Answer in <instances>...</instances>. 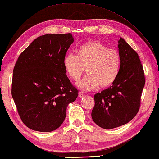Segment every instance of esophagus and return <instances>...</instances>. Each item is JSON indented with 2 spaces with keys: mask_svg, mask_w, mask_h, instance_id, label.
I'll use <instances>...</instances> for the list:
<instances>
[{
  "mask_svg": "<svg viewBox=\"0 0 159 159\" xmlns=\"http://www.w3.org/2000/svg\"><path fill=\"white\" fill-rule=\"evenodd\" d=\"M85 96V94H84V93L83 92H80L79 93V96L80 98H83V97H84V96Z\"/></svg>",
  "mask_w": 159,
  "mask_h": 159,
  "instance_id": "1",
  "label": "esophagus"
}]
</instances>
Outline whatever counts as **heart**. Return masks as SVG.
I'll use <instances>...</instances> for the list:
<instances>
[{
	"instance_id": "heart-1",
	"label": "heart",
	"mask_w": 159,
	"mask_h": 159,
	"mask_svg": "<svg viewBox=\"0 0 159 159\" xmlns=\"http://www.w3.org/2000/svg\"><path fill=\"white\" fill-rule=\"evenodd\" d=\"M65 72L71 79L78 80L85 67L86 75L77 83L84 91L95 89L99 85L106 88L119 76L121 58L116 49L107 48L102 43L92 40L80 45L76 55L67 54L63 58Z\"/></svg>"
}]
</instances>
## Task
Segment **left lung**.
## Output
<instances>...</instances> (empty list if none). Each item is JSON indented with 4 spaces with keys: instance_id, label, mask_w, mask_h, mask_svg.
<instances>
[{
    "instance_id": "8db88e82",
    "label": "left lung",
    "mask_w": 159,
    "mask_h": 159,
    "mask_svg": "<svg viewBox=\"0 0 159 159\" xmlns=\"http://www.w3.org/2000/svg\"><path fill=\"white\" fill-rule=\"evenodd\" d=\"M121 58L120 71L110 88L94 95L92 118L105 129L129 122L138 113L145 79L137 53L122 38L118 40Z\"/></svg>"
}]
</instances>
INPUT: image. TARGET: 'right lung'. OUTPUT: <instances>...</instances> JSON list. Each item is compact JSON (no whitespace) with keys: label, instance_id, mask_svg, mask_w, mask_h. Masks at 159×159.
Wrapping results in <instances>:
<instances>
[{"label":"right lung","instance_id":"add662e5","mask_svg":"<svg viewBox=\"0 0 159 159\" xmlns=\"http://www.w3.org/2000/svg\"><path fill=\"white\" fill-rule=\"evenodd\" d=\"M72 35L45 34L21 53L13 70L11 96L21 120L34 131L52 132L61 125L78 90L68 79L63 58Z\"/></svg>","mask_w":159,"mask_h":159}]
</instances>
